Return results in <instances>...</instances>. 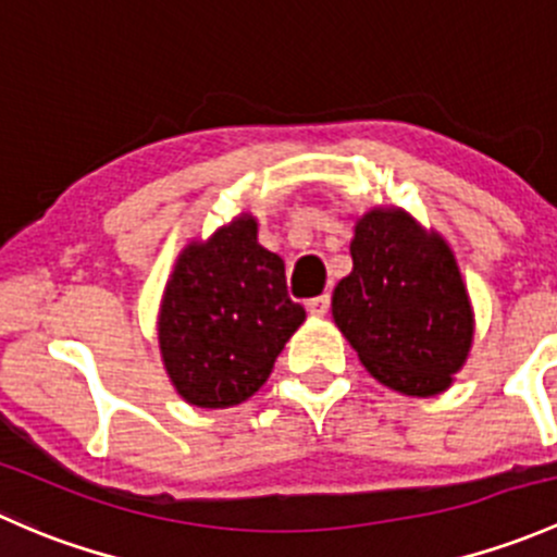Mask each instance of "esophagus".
Masks as SVG:
<instances>
[{
    "mask_svg": "<svg viewBox=\"0 0 557 557\" xmlns=\"http://www.w3.org/2000/svg\"><path fill=\"white\" fill-rule=\"evenodd\" d=\"M306 308H308V313H311V317H317V319L326 317V311H330V295L311 297V300L306 302Z\"/></svg>",
    "mask_w": 557,
    "mask_h": 557,
    "instance_id": "1",
    "label": "esophagus"
}]
</instances>
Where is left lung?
Segmentation results:
<instances>
[{
    "label": "left lung",
    "mask_w": 557,
    "mask_h": 557,
    "mask_svg": "<svg viewBox=\"0 0 557 557\" xmlns=\"http://www.w3.org/2000/svg\"><path fill=\"white\" fill-rule=\"evenodd\" d=\"M351 260L332 292V319L359 362L407 397L445 392L474 337L450 246L403 209H372L354 225Z\"/></svg>",
    "instance_id": "left-lung-1"
}]
</instances>
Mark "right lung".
I'll return each mask as SVG.
<instances>
[{
  "label": "right lung",
  "instance_id": "right-lung-1",
  "mask_svg": "<svg viewBox=\"0 0 557 557\" xmlns=\"http://www.w3.org/2000/svg\"><path fill=\"white\" fill-rule=\"evenodd\" d=\"M302 321L284 260L257 244L255 216L240 214L182 249L160 302V357L185 403L233 407L260 392Z\"/></svg>",
  "mask_w": 557,
  "mask_h": 557
}]
</instances>
